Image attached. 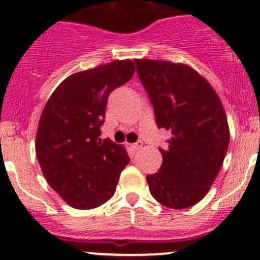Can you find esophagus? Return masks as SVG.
<instances>
[{
	"label": "esophagus",
	"mask_w": 260,
	"mask_h": 260,
	"mask_svg": "<svg viewBox=\"0 0 260 260\" xmlns=\"http://www.w3.org/2000/svg\"><path fill=\"white\" fill-rule=\"evenodd\" d=\"M142 146H143V142L138 141V142H136L135 144H132V146H131V148H132L133 152H137L142 148Z\"/></svg>",
	"instance_id": "esophagus-1"
}]
</instances>
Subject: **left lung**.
<instances>
[{
    "label": "left lung",
    "mask_w": 260,
    "mask_h": 260,
    "mask_svg": "<svg viewBox=\"0 0 260 260\" xmlns=\"http://www.w3.org/2000/svg\"><path fill=\"white\" fill-rule=\"evenodd\" d=\"M158 128L171 132L160 148L159 171L147 176L153 198L184 209L201 202L222 168L229 127L219 97L192 67L155 59H135Z\"/></svg>",
    "instance_id": "8db88e82"
}]
</instances>
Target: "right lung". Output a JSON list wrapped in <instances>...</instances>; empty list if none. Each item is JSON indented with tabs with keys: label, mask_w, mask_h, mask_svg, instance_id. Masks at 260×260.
<instances>
[{
	"label": "right lung",
	"mask_w": 260,
	"mask_h": 260,
	"mask_svg": "<svg viewBox=\"0 0 260 260\" xmlns=\"http://www.w3.org/2000/svg\"><path fill=\"white\" fill-rule=\"evenodd\" d=\"M135 75L131 59L73 73L48 98L37 128L36 154L52 189L77 209L109 201L129 157L101 139L108 95Z\"/></svg>",
	"instance_id": "obj_1"
}]
</instances>
